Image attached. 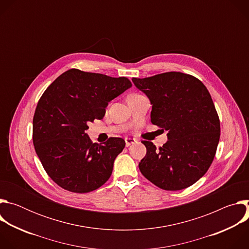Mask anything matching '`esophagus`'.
<instances>
[{
	"mask_svg": "<svg viewBox=\"0 0 249 249\" xmlns=\"http://www.w3.org/2000/svg\"><path fill=\"white\" fill-rule=\"evenodd\" d=\"M125 143H126V147H129L133 144L136 143V140L135 139H131V138H126L125 139Z\"/></svg>",
	"mask_w": 249,
	"mask_h": 249,
	"instance_id": "34e87169",
	"label": "esophagus"
}]
</instances>
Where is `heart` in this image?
I'll return each mask as SVG.
<instances>
[{
  "label": "heart",
  "mask_w": 249,
  "mask_h": 249,
  "mask_svg": "<svg viewBox=\"0 0 249 249\" xmlns=\"http://www.w3.org/2000/svg\"><path fill=\"white\" fill-rule=\"evenodd\" d=\"M138 95H141V94H139V93H131L128 97H134V96H138Z\"/></svg>",
  "instance_id": "b5f03b06"
}]
</instances>
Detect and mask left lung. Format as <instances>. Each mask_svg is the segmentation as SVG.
<instances>
[{
	"label": "left lung",
	"instance_id": "8db88e82",
	"mask_svg": "<svg viewBox=\"0 0 249 249\" xmlns=\"http://www.w3.org/2000/svg\"><path fill=\"white\" fill-rule=\"evenodd\" d=\"M132 81L153 105L151 122L168 132V141L159 149L143 141L147 154L140 171L163 190L191 186L209 169L220 140V119L210 92L200 80L180 72Z\"/></svg>",
	"mask_w": 249,
	"mask_h": 249
}]
</instances>
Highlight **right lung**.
<instances>
[{"label":"right lung","mask_w":249,"mask_h":249,"mask_svg":"<svg viewBox=\"0 0 249 249\" xmlns=\"http://www.w3.org/2000/svg\"><path fill=\"white\" fill-rule=\"evenodd\" d=\"M131 87L125 77L71 69L44 91L33 116L32 140L45 171L60 187L88 193L109 179L125 141L109 138L98 145L86 131L89 122L103 118L109 101Z\"/></svg>","instance_id":"1"}]
</instances>
